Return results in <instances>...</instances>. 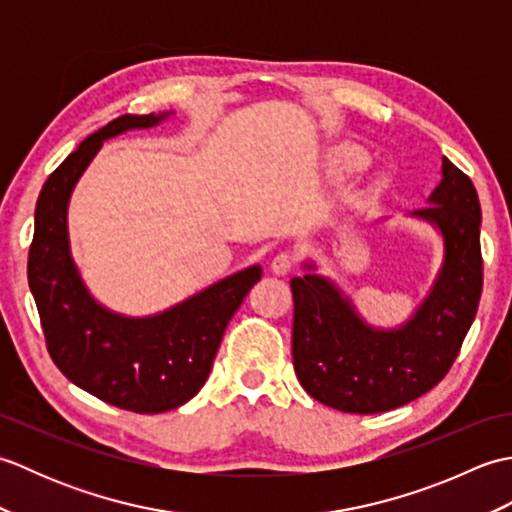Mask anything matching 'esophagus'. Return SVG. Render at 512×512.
<instances>
[{
	"label": "esophagus",
	"instance_id": "34e87169",
	"mask_svg": "<svg viewBox=\"0 0 512 512\" xmlns=\"http://www.w3.org/2000/svg\"><path fill=\"white\" fill-rule=\"evenodd\" d=\"M295 266H297V257L292 255L290 250H281V253H277L273 257V262H270V270H273V273L279 277L288 275Z\"/></svg>",
	"mask_w": 512,
	"mask_h": 512
}]
</instances>
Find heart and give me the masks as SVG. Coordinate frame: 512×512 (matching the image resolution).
I'll return each mask as SVG.
<instances>
[{"label":"heart","mask_w":512,"mask_h":512,"mask_svg":"<svg viewBox=\"0 0 512 512\" xmlns=\"http://www.w3.org/2000/svg\"><path fill=\"white\" fill-rule=\"evenodd\" d=\"M336 165H339L345 171L361 169L365 165V154L356 147H343V149L336 151Z\"/></svg>","instance_id":"obj_1"}]
</instances>
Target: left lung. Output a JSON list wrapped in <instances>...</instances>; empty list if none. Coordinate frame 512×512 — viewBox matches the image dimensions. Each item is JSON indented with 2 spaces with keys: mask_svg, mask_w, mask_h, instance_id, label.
<instances>
[{
  "mask_svg": "<svg viewBox=\"0 0 512 512\" xmlns=\"http://www.w3.org/2000/svg\"><path fill=\"white\" fill-rule=\"evenodd\" d=\"M413 215L442 233L444 262L429 297L398 330L367 325L325 277L290 281L292 363L301 387L323 405L345 413L402 407L436 387L458 358L484 281L482 211L471 178L442 158V182Z\"/></svg>",
  "mask_w": 512,
  "mask_h": 512,
  "instance_id": "left-lung-1",
  "label": "left lung"
}]
</instances>
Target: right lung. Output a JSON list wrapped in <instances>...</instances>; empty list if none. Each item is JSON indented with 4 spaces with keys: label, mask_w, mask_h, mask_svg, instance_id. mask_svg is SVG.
Masks as SVG:
<instances>
[{
    "label": "right lung",
    "mask_w": 512,
    "mask_h": 512,
    "mask_svg": "<svg viewBox=\"0 0 512 512\" xmlns=\"http://www.w3.org/2000/svg\"><path fill=\"white\" fill-rule=\"evenodd\" d=\"M167 114H125L101 127L50 173L35 209L28 284L48 354L88 394L136 413H162L191 400L209 378L228 321L262 268L217 281L171 310L129 319L96 303L70 257L68 200L103 140L158 125Z\"/></svg>",
    "instance_id": "obj_1"
}]
</instances>
